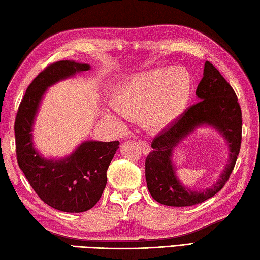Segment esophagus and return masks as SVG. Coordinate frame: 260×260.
<instances>
[{"label":"esophagus","mask_w":260,"mask_h":260,"mask_svg":"<svg viewBox=\"0 0 260 260\" xmlns=\"http://www.w3.org/2000/svg\"><path fill=\"white\" fill-rule=\"evenodd\" d=\"M138 145H139V148H140V151L143 153L144 155H147L150 151V146L148 145V143L147 141H144V140H139L138 141Z\"/></svg>","instance_id":"obj_1"}]
</instances>
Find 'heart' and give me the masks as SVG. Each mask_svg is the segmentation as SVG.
<instances>
[{
	"label": "heart",
	"mask_w": 260,
	"mask_h": 260,
	"mask_svg": "<svg viewBox=\"0 0 260 260\" xmlns=\"http://www.w3.org/2000/svg\"><path fill=\"white\" fill-rule=\"evenodd\" d=\"M191 80L182 69H158L132 77L117 88L113 107L125 116L143 114L151 124H166L179 116L189 101ZM105 115L115 120L107 111Z\"/></svg>",
	"instance_id": "b5f03b06"
}]
</instances>
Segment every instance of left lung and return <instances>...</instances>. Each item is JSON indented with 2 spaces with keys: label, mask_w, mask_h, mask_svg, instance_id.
<instances>
[{
  "label": "left lung",
  "mask_w": 260,
  "mask_h": 260,
  "mask_svg": "<svg viewBox=\"0 0 260 260\" xmlns=\"http://www.w3.org/2000/svg\"><path fill=\"white\" fill-rule=\"evenodd\" d=\"M196 95L200 101L155 137L151 143L153 150L146 157L147 187L151 197L166 206H192L212 198L228 182L240 153L241 107L231 85L208 61L205 63L204 77ZM202 124L212 125L221 132L230 147V158L218 182L212 188L198 193L187 189L176 179L172 153L181 139Z\"/></svg>",
  "instance_id": "obj_1"
}]
</instances>
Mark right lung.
Here are the masks:
<instances>
[{"label":"right lung","mask_w":260,"mask_h":260,"mask_svg":"<svg viewBox=\"0 0 260 260\" xmlns=\"http://www.w3.org/2000/svg\"><path fill=\"white\" fill-rule=\"evenodd\" d=\"M89 69L88 64L73 61L48 64L28 86L14 121L19 168L44 203L67 213L86 212L97 204L106 185V171L120 143L85 141L69 157L51 160L43 158L34 148L30 131L46 88Z\"/></svg>","instance_id":"right-lung-1"}]
</instances>
